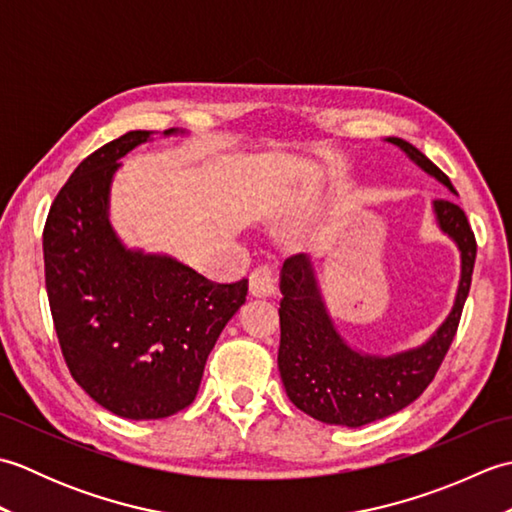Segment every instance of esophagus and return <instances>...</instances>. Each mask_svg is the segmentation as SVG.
Here are the masks:
<instances>
[{"instance_id": "obj_1", "label": "esophagus", "mask_w": 512, "mask_h": 512, "mask_svg": "<svg viewBox=\"0 0 512 512\" xmlns=\"http://www.w3.org/2000/svg\"><path fill=\"white\" fill-rule=\"evenodd\" d=\"M277 290V275L275 268L270 266H257L250 273V295L253 297H270Z\"/></svg>"}]
</instances>
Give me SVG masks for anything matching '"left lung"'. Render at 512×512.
<instances>
[{
  "mask_svg": "<svg viewBox=\"0 0 512 512\" xmlns=\"http://www.w3.org/2000/svg\"><path fill=\"white\" fill-rule=\"evenodd\" d=\"M387 140L455 193L447 173L420 149L402 138ZM433 213L442 231L460 248L462 279L447 321L416 350L394 356H369L352 350L334 330L308 255H292L284 262L279 286L284 295L279 303V374L292 405L314 420L363 427L411 405L436 378L469 297L477 244L466 213L453 200H436Z\"/></svg>",
  "mask_w": 512,
  "mask_h": 512,
  "instance_id": "8db88e82",
  "label": "left lung"
}]
</instances>
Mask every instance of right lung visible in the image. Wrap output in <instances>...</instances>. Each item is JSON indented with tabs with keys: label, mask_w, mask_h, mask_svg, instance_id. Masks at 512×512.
<instances>
[{
	"label": "right lung",
	"mask_w": 512,
	"mask_h": 512,
	"mask_svg": "<svg viewBox=\"0 0 512 512\" xmlns=\"http://www.w3.org/2000/svg\"><path fill=\"white\" fill-rule=\"evenodd\" d=\"M149 136L127 132L85 158L43 226L46 290L65 365L90 398L129 420L191 405L217 336L248 295V279L217 284L171 257L127 250L114 235L107 198L118 158Z\"/></svg>",
	"instance_id": "right-lung-1"
}]
</instances>
